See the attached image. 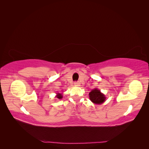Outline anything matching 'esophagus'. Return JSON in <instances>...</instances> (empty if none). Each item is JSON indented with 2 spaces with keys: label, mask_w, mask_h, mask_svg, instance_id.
<instances>
[{
  "label": "esophagus",
  "mask_w": 149,
  "mask_h": 149,
  "mask_svg": "<svg viewBox=\"0 0 149 149\" xmlns=\"http://www.w3.org/2000/svg\"><path fill=\"white\" fill-rule=\"evenodd\" d=\"M74 86H80V83L79 81L74 82Z\"/></svg>",
  "instance_id": "34e87169"
}]
</instances>
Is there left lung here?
Here are the masks:
<instances>
[{
	"mask_svg": "<svg viewBox=\"0 0 149 149\" xmlns=\"http://www.w3.org/2000/svg\"><path fill=\"white\" fill-rule=\"evenodd\" d=\"M89 100L92 102L96 104H101L106 100L104 94L102 93L100 89L95 88L89 93Z\"/></svg>",
	"mask_w": 149,
	"mask_h": 149,
	"instance_id": "obj_1",
	"label": "left lung"
}]
</instances>
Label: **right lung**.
<instances>
[{"mask_svg":"<svg viewBox=\"0 0 149 149\" xmlns=\"http://www.w3.org/2000/svg\"><path fill=\"white\" fill-rule=\"evenodd\" d=\"M56 97L59 99V100H61L63 97V95H62V93H56Z\"/></svg>","mask_w":149,"mask_h":149,"instance_id":"1","label":"right lung"}]
</instances>
